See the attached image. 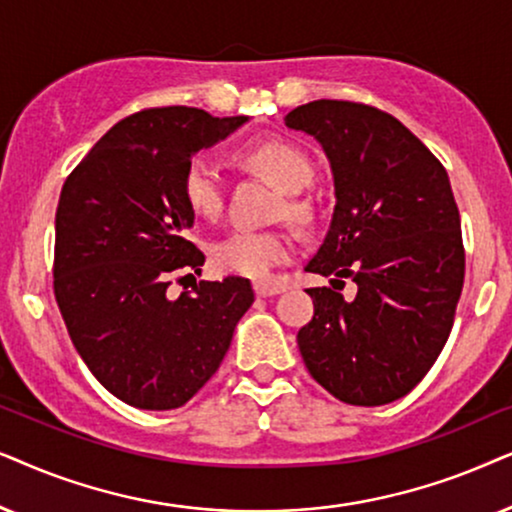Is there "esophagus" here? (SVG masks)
Listing matches in <instances>:
<instances>
[{
  "label": "esophagus",
  "mask_w": 512,
  "mask_h": 512,
  "mask_svg": "<svg viewBox=\"0 0 512 512\" xmlns=\"http://www.w3.org/2000/svg\"><path fill=\"white\" fill-rule=\"evenodd\" d=\"M283 290H285L283 285H278V283H267V281H257V283H255V292H257V297L281 295Z\"/></svg>",
  "instance_id": "esophagus-1"
}]
</instances>
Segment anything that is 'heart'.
<instances>
[{"label": "heart", "instance_id": "b5f03b06", "mask_svg": "<svg viewBox=\"0 0 512 512\" xmlns=\"http://www.w3.org/2000/svg\"><path fill=\"white\" fill-rule=\"evenodd\" d=\"M243 159L271 185L285 194H297L313 180V163L302 147L290 140H264L245 149ZM182 194L199 217H217L224 208V177L217 163L206 154L189 159L182 175ZM292 215H306L304 201L290 199ZM295 243L285 231L234 229L213 243V264L224 274L267 278L276 264L288 262Z\"/></svg>", "mask_w": 512, "mask_h": 512}]
</instances>
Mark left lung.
<instances>
[{"label": "left lung", "instance_id": "left-lung-1", "mask_svg": "<svg viewBox=\"0 0 512 512\" xmlns=\"http://www.w3.org/2000/svg\"><path fill=\"white\" fill-rule=\"evenodd\" d=\"M285 126L313 135L335 175V215L306 271L359 285L351 303L306 290L304 365L342 403H393L438 360L461 297L466 250L447 170L410 128L363 102L313 100Z\"/></svg>", "mask_w": 512, "mask_h": 512}]
</instances>
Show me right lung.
<instances>
[{"instance_id":"1","label":"right lung","mask_w":512,"mask_h":512,"mask_svg":"<svg viewBox=\"0 0 512 512\" xmlns=\"http://www.w3.org/2000/svg\"><path fill=\"white\" fill-rule=\"evenodd\" d=\"M248 117L147 107L114 124L67 175L56 210L53 295L74 349L126 405L175 410L227 356L255 302L248 278L201 281L180 298L169 283L201 274L187 238L194 210L182 175L199 149Z\"/></svg>"}]
</instances>
